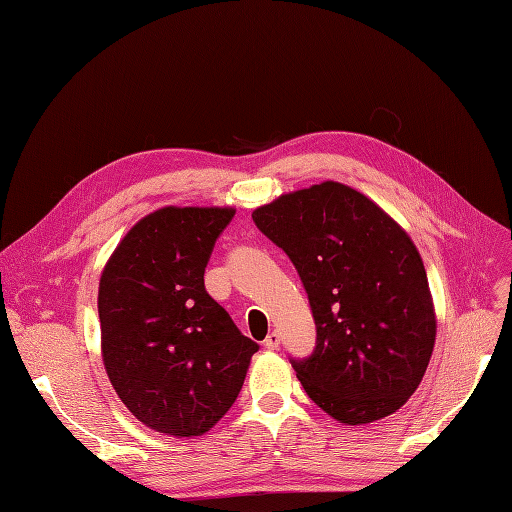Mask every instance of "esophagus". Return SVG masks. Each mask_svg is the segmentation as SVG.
Here are the masks:
<instances>
[{
	"label": "esophagus",
	"instance_id": "esophagus-1",
	"mask_svg": "<svg viewBox=\"0 0 512 512\" xmlns=\"http://www.w3.org/2000/svg\"><path fill=\"white\" fill-rule=\"evenodd\" d=\"M263 346H266L268 350H276V348L280 346V333H278V331H272V333L266 337V342H263Z\"/></svg>",
	"mask_w": 512,
	"mask_h": 512
}]
</instances>
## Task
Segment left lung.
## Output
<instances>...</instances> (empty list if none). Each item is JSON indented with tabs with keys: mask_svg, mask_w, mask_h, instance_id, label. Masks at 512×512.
Listing matches in <instances>:
<instances>
[{
	"mask_svg": "<svg viewBox=\"0 0 512 512\" xmlns=\"http://www.w3.org/2000/svg\"><path fill=\"white\" fill-rule=\"evenodd\" d=\"M253 221L304 282L316 350L293 369L339 424L399 411L418 390L437 339L420 251L384 208L354 187L323 181L257 206Z\"/></svg>",
	"mask_w": 512,
	"mask_h": 512,
	"instance_id": "1",
	"label": "left lung"
}]
</instances>
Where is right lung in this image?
<instances>
[{"label": "right lung", "instance_id": "add662e5", "mask_svg": "<svg viewBox=\"0 0 512 512\" xmlns=\"http://www.w3.org/2000/svg\"><path fill=\"white\" fill-rule=\"evenodd\" d=\"M232 206H164L130 227L99 280L101 356L120 401L147 428L200 437L230 411L253 339L204 289Z\"/></svg>", "mask_w": 512, "mask_h": 512}]
</instances>
